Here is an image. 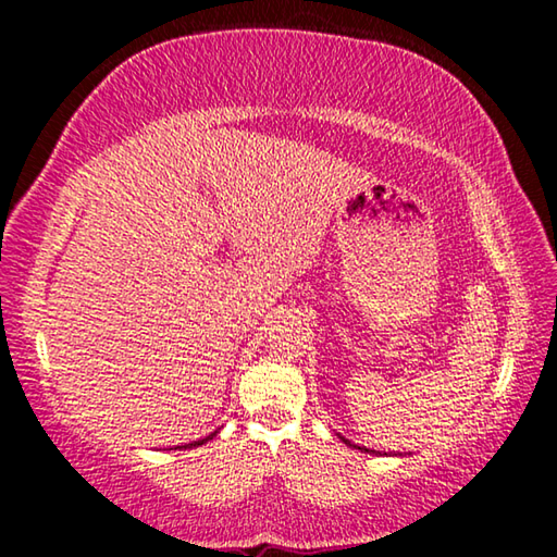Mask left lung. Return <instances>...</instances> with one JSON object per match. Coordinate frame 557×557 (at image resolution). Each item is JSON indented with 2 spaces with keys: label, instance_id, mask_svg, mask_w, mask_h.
<instances>
[{
  "label": "left lung",
  "instance_id": "8db88e82",
  "mask_svg": "<svg viewBox=\"0 0 557 557\" xmlns=\"http://www.w3.org/2000/svg\"><path fill=\"white\" fill-rule=\"evenodd\" d=\"M338 437H342V435H338ZM342 442H344V445H348V447H356V449H361V451H369V455H381V451H375V449H366V447H358V445H354V442H351V440H346V437H342Z\"/></svg>",
  "mask_w": 557,
  "mask_h": 557
}]
</instances>
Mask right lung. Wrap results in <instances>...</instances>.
<instances>
[{
    "label": "right lung",
    "instance_id": "1",
    "mask_svg": "<svg viewBox=\"0 0 557 557\" xmlns=\"http://www.w3.org/2000/svg\"><path fill=\"white\" fill-rule=\"evenodd\" d=\"M221 430V428H219ZM219 430H215V432H211V435L209 437H203V440H196V442H188V445H176L174 449H191V447H201V445H206V442H211L215 435H219Z\"/></svg>",
    "mask_w": 557,
    "mask_h": 557
}]
</instances>
